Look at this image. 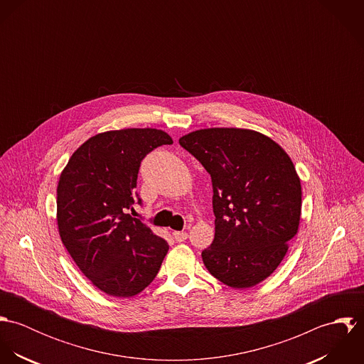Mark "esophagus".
I'll use <instances>...</instances> for the list:
<instances>
[{
	"instance_id": "esophagus-1",
	"label": "esophagus",
	"mask_w": 364,
	"mask_h": 364,
	"mask_svg": "<svg viewBox=\"0 0 364 364\" xmlns=\"http://www.w3.org/2000/svg\"><path fill=\"white\" fill-rule=\"evenodd\" d=\"M172 235H173L175 241H178V242H183L188 238V232H185V231H173Z\"/></svg>"
}]
</instances>
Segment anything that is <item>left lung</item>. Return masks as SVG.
I'll return each mask as SVG.
<instances>
[{
	"label": "left lung",
	"instance_id": "1",
	"mask_svg": "<svg viewBox=\"0 0 364 364\" xmlns=\"http://www.w3.org/2000/svg\"><path fill=\"white\" fill-rule=\"evenodd\" d=\"M179 144L211 176L215 234L202 252L205 266L228 287L257 286L276 270L299 231L301 182L291 158L251 129H200Z\"/></svg>",
	"mask_w": 364,
	"mask_h": 364
}]
</instances>
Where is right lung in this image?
<instances>
[{"mask_svg":"<svg viewBox=\"0 0 364 364\" xmlns=\"http://www.w3.org/2000/svg\"><path fill=\"white\" fill-rule=\"evenodd\" d=\"M172 143L159 129L109 130L82 143L60 173L61 242L84 276L109 296L141 293L168 252L166 241L127 210L134 205L141 159Z\"/></svg>","mask_w":364,"mask_h":364,"instance_id":"1","label":"right lung"}]
</instances>
